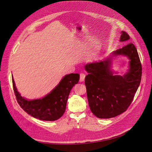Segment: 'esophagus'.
Instances as JSON below:
<instances>
[{"instance_id":"34e87169","label":"esophagus","mask_w":152,"mask_h":152,"mask_svg":"<svg viewBox=\"0 0 152 152\" xmlns=\"http://www.w3.org/2000/svg\"><path fill=\"white\" fill-rule=\"evenodd\" d=\"M85 77H86V75L84 73H80V79L79 80L80 82H83L85 79Z\"/></svg>"}]
</instances>
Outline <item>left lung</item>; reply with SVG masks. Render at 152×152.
<instances>
[{
	"label": "left lung",
	"mask_w": 152,
	"mask_h": 152,
	"mask_svg": "<svg viewBox=\"0 0 152 152\" xmlns=\"http://www.w3.org/2000/svg\"><path fill=\"white\" fill-rule=\"evenodd\" d=\"M129 35L122 32L120 41L127 42ZM129 59V70L124 76L114 75L110 70V58L104 61L88 64L85 69L87 95L92 113L100 118H109L124 113L133 102L142 76V65L137 50L128 43L113 53Z\"/></svg>",
	"instance_id": "8db88e82"
}]
</instances>
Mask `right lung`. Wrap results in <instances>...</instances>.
<instances>
[{
	"instance_id": "obj_1",
	"label": "right lung",
	"mask_w": 152,
	"mask_h": 152,
	"mask_svg": "<svg viewBox=\"0 0 152 152\" xmlns=\"http://www.w3.org/2000/svg\"><path fill=\"white\" fill-rule=\"evenodd\" d=\"M79 80V74L67 75L49 94L42 99L34 100L22 97L17 91L13 78L12 82L17 102L25 112L39 120L54 121L64 114L70 91Z\"/></svg>"
}]
</instances>
